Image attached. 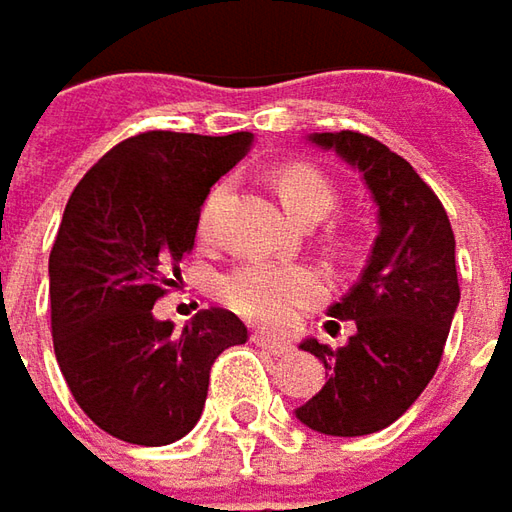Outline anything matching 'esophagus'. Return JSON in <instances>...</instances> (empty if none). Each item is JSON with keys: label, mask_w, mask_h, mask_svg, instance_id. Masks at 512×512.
Masks as SVG:
<instances>
[{"label": "esophagus", "mask_w": 512, "mask_h": 512, "mask_svg": "<svg viewBox=\"0 0 512 512\" xmlns=\"http://www.w3.org/2000/svg\"><path fill=\"white\" fill-rule=\"evenodd\" d=\"M252 344L260 346V349H263V352H269V355H275V358L292 352V344L278 341V338H269V335H263V332H255V335H252Z\"/></svg>", "instance_id": "obj_1"}]
</instances>
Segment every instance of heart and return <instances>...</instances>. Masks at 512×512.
I'll list each match as a JSON object with an SVG mask.
<instances>
[{
	"instance_id": "heart-1",
	"label": "heart",
	"mask_w": 512,
	"mask_h": 512,
	"mask_svg": "<svg viewBox=\"0 0 512 512\" xmlns=\"http://www.w3.org/2000/svg\"><path fill=\"white\" fill-rule=\"evenodd\" d=\"M275 186H278L283 206L303 223L326 217L338 200L329 177L321 168L309 166V163H289L280 168ZM223 194H226V186H217L209 194L200 214L203 234H212L214 214L223 203ZM323 292H326V283L315 269L280 266V263H263V260L243 263L220 280V300L237 315L269 329H280L289 321H295L300 309L321 300Z\"/></svg>"
}]
</instances>
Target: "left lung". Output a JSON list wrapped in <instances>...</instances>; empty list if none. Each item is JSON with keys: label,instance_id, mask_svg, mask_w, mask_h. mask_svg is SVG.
<instances>
[{"label": "left lung", "instance_id": "obj_1", "mask_svg": "<svg viewBox=\"0 0 512 512\" xmlns=\"http://www.w3.org/2000/svg\"><path fill=\"white\" fill-rule=\"evenodd\" d=\"M321 148L364 174L378 206V237L361 280L326 315L355 321L346 346L306 338L329 381L295 410L323 435H369L389 427L433 381L458 309L456 237L435 191L415 168L358 131L312 134Z\"/></svg>", "mask_w": 512, "mask_h": 512}]
</instances>
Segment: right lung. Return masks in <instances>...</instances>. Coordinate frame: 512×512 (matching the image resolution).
Masks as SVG:
<instances>
[{
  "instance_id": "obj_1",
  "label": "right lung",
  "mask_w": 512,
  "mask_h": 512,
  "mask_svg": "<svg viewBox=\"0 0 512 512\" xmlns=\"http://www.w3.org/2000/svg\"><path fill=\"white\" fill-rule=\"evenodd\" d=\"M252 140L145 131L68 197L48 260L56 364L82 412L120 441L183 438L200 421L214 358L249 338L229 309H203L183 332L151 309L194 246L209 191Z\"/></svg>"
}]
</instances>
